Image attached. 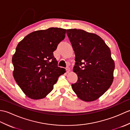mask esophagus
Here are the masks:
<instances>
[{
  "label": "esophagus",
  "instance_id": "obj_1",
  "mask_svg": "<svg viewBox=\"0 0 130 130\" xmlns=\"http://www.w3.org/2000/svg\"><path fill=\"white\" fill-rule=\"evenodd\" d=\"M66 70H67V73H69L70 71V70H71V69H70V68H67V69H66Z\"/></svg>",
  "mask_w": 130,
  "mask_h": 130
}]
</instances>
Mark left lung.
Wrapping results in <instances>:
<instances>
[{"mask_svg": "<svg viewBox=\"0 0 130 130\" xmlns=\"http://www.w3.org/2000/svg\"><path fill=\"white\" fill-rule=\"evenodd\" d=\"M75 54L73 71L78 75L72 89L82 101L97 99L109 89L113 79L115 62L111 50L99 36L82 29H67Z\"/></svg>", "mask_w": 130, "mask_h": 130, "instance_id": "left-lung-1", "label": "left lung"}]
</instances>
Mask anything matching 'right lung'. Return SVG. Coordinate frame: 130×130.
Masks as SVG:
<instances>
[{
	"label": "right lung",
	"mask_w": 130,
	"mask_h": 130,
	"mask_svg": "<svg viewBox=\"0 0 130 130\" xmlns=\"http://www.w3.org/2000/svg\"><path fill=\"white\" fill-rule=\"evenodd\" d=\"M67 30L49 28L28 34L19 42L12 57L14 78L22 90L33 99L45 98L59 77L66 72L57 67L54 51L65 38Z\"/></svg>",
	"instance_id": "obj_1"
}]
</instances>
